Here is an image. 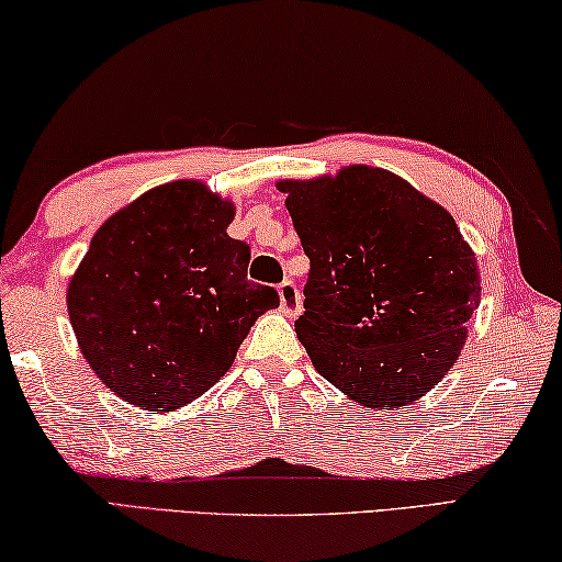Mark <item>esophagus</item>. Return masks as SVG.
Listing matches in <instances>:
<instances>
[{
	"instance_id": "1",
	"label": "esophagus",
	"mask_w": 562,
	"mask_h": 562,
	"mask_svg": "<svg viewBox=\"0 0 562 562\" xmlns=\"http://www.w3.org/2000/svg\"><path fill=\"white\" fill-rule=\"evenodd\" d=\"M279 299H281V311H283V314H286V316H299L301 314V306H303L301 291H299V286L291 279H286L279 286Z\"/></svg>"
}]
</instances>
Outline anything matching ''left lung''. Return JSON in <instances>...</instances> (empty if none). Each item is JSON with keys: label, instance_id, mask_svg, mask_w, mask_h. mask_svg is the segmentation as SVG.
I'll return each instance as SVG.
<instances>
[{"label": "left lung", "instance_id": "obj_1", "mask_svg": "<svg viewBox=\"0 0 562 562\" xmlns=\"http://www.w3.org/2000/svg\"><path fill=\"white\" fill-rule=\"evenodd\" d=\"M279 189L311 261L296 334L316 371L379 411L428 393L481 303L475 254L453 216L371 167Z\"/></svg>", "mask_w": 562, "mask_h": 562}]
</instances>
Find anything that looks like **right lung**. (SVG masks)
<instances>
[{"instance_id":"obj_1","label":"right lung","mask_w":562,"mask_h":562,"mask_svg":"<svg viewBox=\"0 0 562 562\" xmlns=\"http://www.w3.org/2000/svg\"><path fill=\"white\" fill-rule=\"evenodd\" d=\"M234 206L199 181L146 191L97 236L69 283L81 353L139 408L171 411L209 391L279 291L246 279L251 248L226 234Z\"/></svg>"}]
</instances>
